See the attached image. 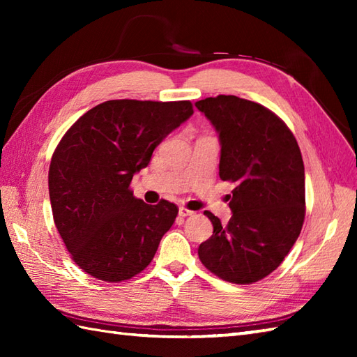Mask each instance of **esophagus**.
Here are the masks:
<instances>
[{
    "label": "esophagus",
    "instance_id": "esophagus-1",
    "mask_svg": "<svg viewBox=\"0 0 357 357\" xmlns=\"http://www.w3.org/2000/svg\"><path fill=\"white\" fill-rule=\"evenodd\" d=\"M196 213L195 211H192V210H188V208H185V207H179V216H183V218H187V216H195Z\"/></svg>",
    "mask_w": 357,
    "mask_h": 357
}]
</instances>
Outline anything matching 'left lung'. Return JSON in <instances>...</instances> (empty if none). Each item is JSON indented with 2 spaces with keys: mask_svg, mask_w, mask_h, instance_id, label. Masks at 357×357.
Wrapping results in <instances>:
<instances>
[{
  "mask_svg": "<svg viewBox=\"0 0 357 357\" xmlns=\"http://www.w3.org/2000/svg\"><path fill=\"white\" fill-rule=\"evenodd\" d=\"M195 105L218 133L219 176L234 184L229 224L204 211L213 234L199 245V259L224 280L252 284L279 267L304 224L301 150L290 128L261 104L219 95Z\"/></svg>",
  "mask_w": 357,
  "mask_h": 357,
  "instance_id": "left-lung-1",
  "label": "left lung"
}]
</instances>
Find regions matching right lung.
Instances as JSON below:
<instances>
[{"label": "right lung", "instance_id": "1", "mask_svg": "<svg viewBox=\"0 0 357 357\" xmlns=\"http://www.w3.org/2000/svg\"><path fill=\"white\" fill-rule=\"evenodd\" d=\"M193 115L190 101L113 100L98 104L58 144L49 169L55 225L72 259L105 282L138 275L178 215L130 190L167 135Z\"/></svg>", "mask_w": 357, "mask_h": 357}]
</instances>
